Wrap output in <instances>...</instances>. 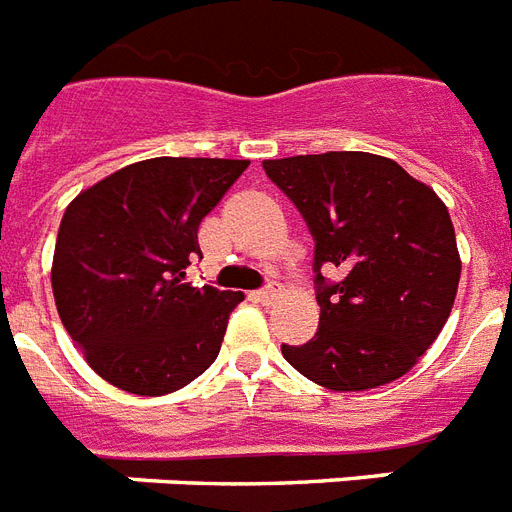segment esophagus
I'll list each match as a JSON object with an SVG mask.
<instances>
[{"mask_svg": "<svg viewBox=\"0 0 512 512\" xmlns=\"http://www.w3.org/2000/svg\"><path fill=\"white\" fill-rule=\"evenodd\" d=\"M282 293H285V288H282L280 282H269L267 288L256 293V298H259L261 304H272V301H277V298H280Z\"/></svg>", "mask_w": 512, "mask_h": 512, "instance_id": "obj_1", "label": "esophagus"}]
</instances>
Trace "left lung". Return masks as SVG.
<instances>
[{
  "instance_id": "obj_1",
  "label": "left lung",
  "mask_w": 512,
  "mask_h": 512,
  "mask_svg": "<svg viewBox=\"0 0 512 512\" xmlns=\"http://www.w3.org/2000/svg\"><path fill=\"white\" fill-rule=\"evenodd\" d=\"M267 177L314 235L320 327L282 357L330 391H367L418 365L447 325L460 251L444 200L391 158L372 153L264 161ZM322 266L344 280L327 286Z\"/></svg>"
}]
</instances>
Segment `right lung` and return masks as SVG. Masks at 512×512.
Masks as SVG:
<instances>
[{
    "label": "right lung",
    "mask_w": 512,
    "mask_h": 512,
    "mask_svg": "<svg viewBox=\"0 0 512 512\" xmlns=\"http://www.w3.org/2000/svg\"><path fill=\"white\" fill-rule=\"evenodd\" d=\"M251 161L147 158L68 203L52 293L87 365L137 396L174 394L214 365L243 293L185 282L198 227Z\"/></svg>",
    "instance_id": "1"
}]
</instances>
